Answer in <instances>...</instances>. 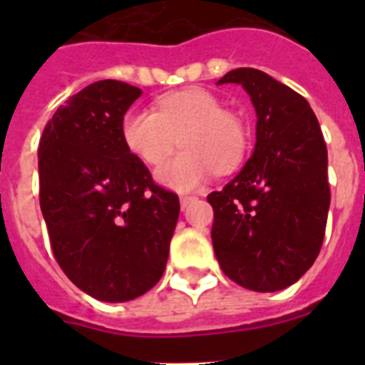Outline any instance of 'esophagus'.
<instances>
[{"label": "esophagus", "mask_w": 365, "mask_h": 365, "mask_svg": "<svg viewBox=\"0 0 365 365\" xmlns=\"http://www.w3.org/2000/svg\"><path fill=\"white\" fill-rule=\"evenodd\" d=\"M195 199H197L195 195H182V197H180V208H182V210H186L190 202H193Z\"/></svg>", "instance_id": "esophagus-1"}]
</instances>
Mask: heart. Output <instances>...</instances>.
<instances>
[{
  "instance_id": "heart-1",
  "label": "heart",
  "mask_w": 365,
  "mask_h": 365,
  "mask_svg": "<svg viewBox=\"0 0 365 365\" xmlns=\"http://www.w3.org/2000/svg\"><path fill=\"white\" fill-rule=\"evenodd\" d=\"M128 150L146 164H159L175 148L185 150L157 168V180L170 188H197L210 173H227L241 164L248 150V131L221 100L206 89L190 87L172 93L153 109L135 108L122 120Z\"/></svg>"
}]
</instances>
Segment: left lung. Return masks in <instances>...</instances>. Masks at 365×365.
<instances>
[{"label": "left lung", "mask_w": 365, "mask_h": 365, "mask_svg": "<svg viewBox=\"0 0 365 365\" xmlns=\"http://www.w3.org/2000/svg\"><path fill=\"white\" fill-rule=\"evenodd\" d=\"M221 83L243 87L257 122L252 157L208 195L215 257L248 291H282L311 269L324 243L327 146L307 100L285 83L252 67L230 71Z\"/></svg>", "instance_id": "8db88e82"}]
</instances>
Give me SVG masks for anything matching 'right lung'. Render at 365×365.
I'll return each mask as SVG.
<instances>
[{
  "label": "right lung",
  "instance_id": "add662e5",
  "mask_svg": "<svg viewBox=\"0 0 365 365\" xmlns=\"http://www.w3.org/2000/svg\"><path fill=\"white\" fill-rule=\"evenodd\" d=\"M143 91L118 80L83 87L40 140V206L58 265L100 302L143 296L166 269L179 197L155 185L122 137Z\"/></svg>",
  "mask_w": 365,
  "mask_h": 365
}]
</instances>
